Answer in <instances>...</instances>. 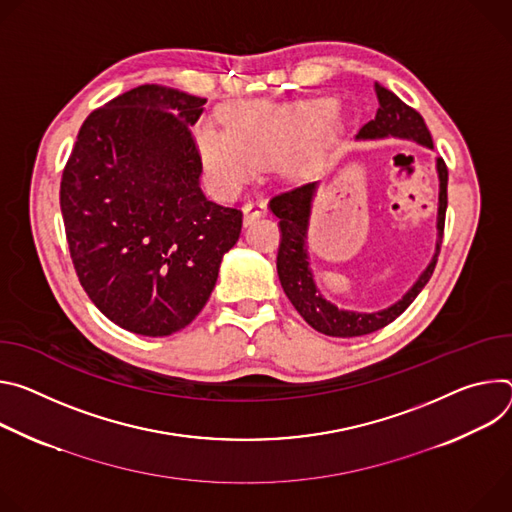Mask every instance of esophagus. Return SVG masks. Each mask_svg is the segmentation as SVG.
I'll return each instance as SVG.
<instances>
[{
	"mask_svg": "<svg viewBox=\"0 0 512 512\" xmlns=\"http://www.w3.org/2000/svg\"><path fill=\"white\" fill-rule=\"evenodd\" d=\"M266 215V201L264 199H252L244 205V225H250L254 219Z\"/></svg>",
	"mask_w": 512,
	"mask_h": 512,
	"instance_id": "obj_1",
	"label": "esophagus"
}]
</instances>
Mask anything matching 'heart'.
Masks as SVG:
<instances>
[{"label": "heart", "instance_id": "heart-1", "mask_svg": "<svg viewBox=\"0 0 512 512\" xmlns=\"http://www.w3.org/2000/svg\"><path fill=\"white\" fill-rule=\"evenodd\" d=\"M331 111L329 99H305L238 111L230 120V132L201 126L197 144L207 173L221 189L234 191L252 177L258 162L285 154L313 136Z\"/></svg>", "mask_w": 512, "mask_h": 512}]
</instances>
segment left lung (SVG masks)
<instances>
[{
	"instance_id": "left-lung-1",
	"label": "left lung",
	"mask_w": 512,
	"mask_h": 512,
	"mask_svg": "<svg viewBox=\"0 0 512 512\" xmlns=\"http://www.w3.org/2000/svg\"><path fill=\"white\" fill-rule=\"evenodd\" d=\"M374 91L378 97L376 118L364 124L358 132V140H378V138H403L417 142L429 150H433L431 134L421 118V113L403 103L392 91L374 83ZM437 177H439V205H437V244L435 254L427 268L421 272L415 285L405 293L401 301L394 305L374 311V313H358L339 309L329 303L315 285V278L309 266L307 252V232L311 219V205L317 191V183H305L291 187L274 195L268 203L270 211L278 217L280 227V246L276 256V270L285 295L293 303V307L301 313V317L319 333L331 337H356L382 329L399 317L423 291L429 282L443 240L445 225V209H447V166L443 158L435 160Z\"/></svg>"
}]
</instances>
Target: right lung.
Instances as JSON below:
<instances>
[{"label": "right lung", "mask_w": 512, "mask_h": 512, "mask_svg": "<svg viewBox=\"0 0 512 512\" xmlns=\"http://www.w3.org/2000/svg\"><path fill=\"white\" fill-rule=\"evenodd\" d=\"M205 101L162 85L126 91L89 113L63 170L61 211L81 287L138 335L187 327L242 232V211L199 187L191 126Z\"/></svg>", "instance_id": "obj_1"}]
</instances>
